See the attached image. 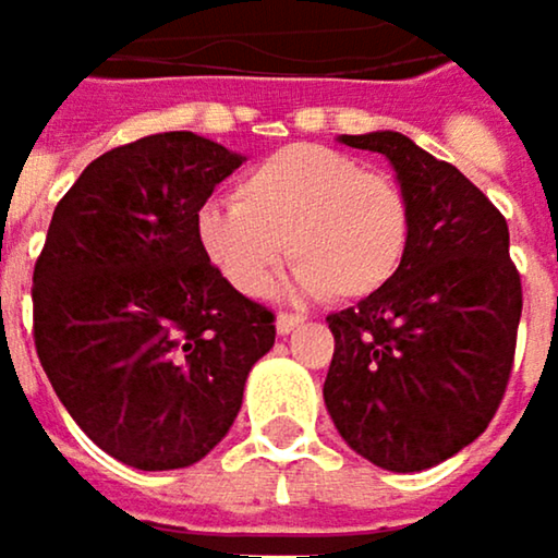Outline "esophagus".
I'll use <instances>...</instances> for the list:
<instances>
[{"mask_svg":"<svg viewBox=\"0 0 558 558\" xmlns=\"http://www.w3.org/2000/svg\"><path fill=\"white\" fill-rule=\"evenodd\" d=\"M300 323H303V316H296V313H278V323H275V326H278L280 336H287V332H293Z\"/></svg>","mask_w":558,"mask_h":558,"instance_id":"34e87169","label":"esophagus"}]
</instances>
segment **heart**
Here are the masks:
<instances>
[{
	"instance_id": "obj_1",
	"label": "heart",
	"mask_w": 558,
	"mask_h": 558,
	"mask_svg": "<svg viewBox=\"0 0 558 558\" xmlns=\"http://www.w3.org/2000/svg\"><path fill=\"white\" fill-rule=\"evenodd\" d=\"M213 268L245 296L271 290L287 262L306 296L365 300L397 278L410 245L403 186L355 158L293 145L239 183V199H213L196 216Z\"/></svg>"
}]
</instances>
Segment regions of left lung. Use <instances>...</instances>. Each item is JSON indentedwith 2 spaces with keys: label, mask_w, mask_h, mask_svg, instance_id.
<instances>
[{
  "label": "left lung",
  "mask_w": 558,
  "mask_h": 558,
  "mask_svg": "<svg viewBox=\"0 0 558 558\" xmlns=\"http://www.w3.org/2000/svg\"><path fill=\"white\" fill-rule=\"evenodd\" d=\"M385 155L410 203L397 278L326 316L336 352L323 385L342 439L388 472H423L475 442L513 368L523 290L498 206L400 132L342 135Z\"/></svg>",
  "instance_id": "obj_1"
}]
</instances>
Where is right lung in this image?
Listing matches in <instances>:
<instances>
[{"label": "right lung", "mask_w": 558, "mask_h": 558, "mask_svg": "<svg viewBox=\"0 0 558 558\" xmlns=\"http://www.w3.org/2000/svg\"><path fill=\"white\" fill-rule=\"evenodd\" d=\"M245 158L193 132L99 155L63 193L35 262V349L76 426L168 472L232 426L275 313L206 258L196 216Z\"/></svg>", "instance_id": "right-lung-1"}]
</instances>
